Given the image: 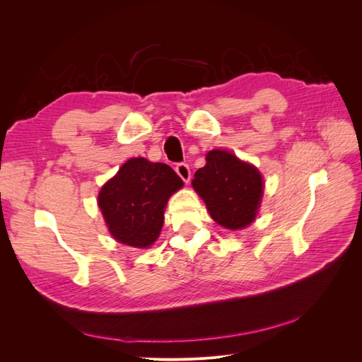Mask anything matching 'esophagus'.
Returning <instances> with one entry per match:
<instances>
[{
  "instance_id": "34e87169",
  "label": "esophagus",
  "mask_w": 362,
  "mask_h": 362,
  "mask_svg": "<svg viewBox=\"0 0 362 362\" xmlns=\"http://www.w3.org/2000/svg\"><path fill=\"white\" fill-rule=\"evenodd\" d=\"M175 170H177V173L180 175V178L184 181V182H189L190 178H192V173H190V168L187 166L185 163H180L177 164V168H175Z\"/></svg>"
}]
</instances>
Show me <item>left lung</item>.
<instances>
[{"mask_svg":"<svg viewBox=\"0 0 362 362\" xmlns=\"http://www.w3.org/2000/svg\"><path fill=\"white\" fill-rule=\"evenodd\" d=\"M192 181L213 221L226 229H242L255 221L264 182L259 170L233 152L213 149Z\"/></svg>","mask_w":362,"mask_h":362,"instance_id":"left-lung-1","label":"left lung"}]
</instances>
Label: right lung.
<instances>
[{"label":"right lung","instance_id":"add662e5","mask_svg":"<svg viewBox=\"0 0 362 362\" xmlns=\"http://www.w3.org/2000/svg\"><path fill=\"white\" fill-rule=\"evenodd\" d=\"M182 185L168 164L129 158L98 194L108 231L122 245L149 247L160 235L169 198Z\"/></svg>","mask_w":362,"mask_h":362}]
</instances>
